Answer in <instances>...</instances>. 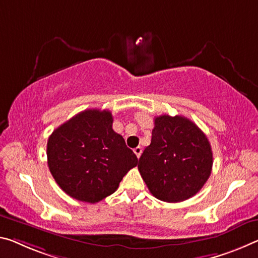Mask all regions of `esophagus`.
Here are the masks:
<instances>
[{
  "label": "esophagus",
  "mask_w": 258,
  "mask_h": 258,
  "mask_svg": "<svg viewBox=\"0 0 258 258\" xmlns=\"http://www.w3.org/2000/svg\"><path fill=\"white\" fill-rule=\"evenodd\" d=\"M133 150H134V154L137 155V157L140 158L141 154H142V148H141V147H137V148H134Z\"/></svg>",
  "instance_id": "esophagus-1"
}]
</instances>
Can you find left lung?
<instances>
[{"instance_id":"obj_1","label":"left lung","mask_w":258,"mask_h":258,"mask_svg":"<svg viewBox=\"0 0 258 258\" xmlns=\"http://www.w3.org/2000/svg\"><path fill=\"white\" fill-rule=\"evenodd\" d=\"M150 145L138 169L155 198L177 203L194 196L211 174L210 142L193 121L162 114L154 120Z\"/></svg>"}]
</instances>
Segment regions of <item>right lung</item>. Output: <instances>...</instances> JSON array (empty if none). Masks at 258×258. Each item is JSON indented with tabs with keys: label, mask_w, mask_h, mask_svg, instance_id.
Returning <instances> with one entry per match:
<instances>
[{
	"label": "right lung",
	"mask_w": 258,
	"mask_h": 258,
	"mask_svg": "<svg viewBox=\"0 0 258 258\" xmlns=\"http://www.w3.org/2000/svg\"><path fill=\"white\" fill-rule=\"evenodd\" d=\"M109 110L88 109L57 127L47 158L55 181L71 198L96 203L117 190L138 158L112 130Z\"/></svg>",
	"instance_id": "add662e5"
}]
</instances>
